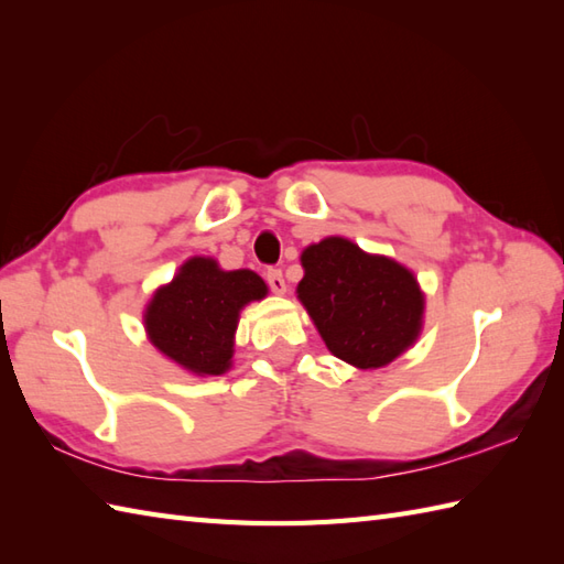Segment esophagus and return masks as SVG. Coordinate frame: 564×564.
Segmentation results:
<instances>
[{
    "label": "esophagus",
    "mask_w": 564,
    "mask_h": 564,
    "mask_svg": "<svg viewBox=\"0 0 564 564\" xmlns=\"http://www.w3.org/2000/svg\"><path fill=\"white\" fill-rule=\"evenodd\" d=\"M267 283H269V289L273 293H279V295L285 293V279H283V271L281 269H269L267 271Z\"/></svg>",
    "instance_id": "obj_1"
}]
</instances>
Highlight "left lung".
<instances>
[{
	"label": "left lung",
	"mask_w": 564,
	"mask_h": 564,
	"mask_svg": "<svg viewBox=\"0 0 564 564\" xmlns=\"http://www.w3.org/2000/svg\"><path fill=\"white\" fill-rule=\"evenodd\" d=\"M301 261L297 297L334 356L356 368H380L412 346L424 313L412 271L344 237L307 247Z\"/></svg>",
	"instance_id": "obj_1"
}]
</instances>
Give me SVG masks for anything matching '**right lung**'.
<instances>
[{"label": "right lung", "instance_id": "right-lung-1", "mask_svg": "<svg viewBox=\"0 0 564 564\" xmlns=\"http://www.w3.org/2000/svg\"><path fill=\"white\" fill-rule=\"evenodd\" d=\"M263 295L267 283L254 271H220L213 259H188L148 305L150 341L191 373L220 376L230 368L239 310Z\"/></svg>", "mask_w": 564, "mask_h": 564}]
</instances>
